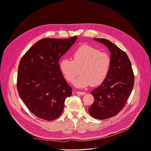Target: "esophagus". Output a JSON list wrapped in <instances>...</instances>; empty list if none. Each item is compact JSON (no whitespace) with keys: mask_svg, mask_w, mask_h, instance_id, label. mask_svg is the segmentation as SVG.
I'll return each mask as SVG.
<instances>
[{"mask_svg":"<svg viewBox=\"0 0 151 151\" xmlns=\"http://www.w3.org/2000/svg\"><path fill=\"white\" fill-rule=\"evenodd\" d=\"M76 93L78 94H79V95H84V94H86V93L84 92V91H77Z\"/></svg>","mask_w":151,"mask_h":151,"instance_id":"obj_1","label":"esophagus"}]
</instances>
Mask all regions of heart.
<instances>
[{"mask_svg":"<svg viewBox=\"0 0 151 151\" xmlns=\"http://www.w3.org/2000/svg\"><path fill=\"white\" fill-rule=\"evenodd\" d=\"M72 59H63L60 68L65 79L71 83L80 70L81 75L74 83L78 87L101 84L106 79L111 65L108 53L86 45L76 48L72 53Z\"/></svg>","mask_w":151,"mask_h":151,"instance_id":"1","label":"heart"}]
</instances>
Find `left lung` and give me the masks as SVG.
<instances>
[{
    "label": "left lung",
    "mask_w": 151,
    "mask_h": 151,
    "mask_svg": "<svg viewBox=\"0 0 151 151\" xmlns=\"http://www.w3.org/2000/svg\"><path fill=\"white\" fill-rule=\"evenodd\" d=\"M110 51L111 65L106 79L91 91L94 101L88 111L91 117L102 120L117 115L126 105L134 84V75L127 54L104 38H94Z\"/></svg>",
    "instance_id": "8db88e82"
}]
</instances>
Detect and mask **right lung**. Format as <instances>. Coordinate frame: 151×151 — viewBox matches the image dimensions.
<instances>
[{
  "label": "right lung",
  "instance_id": "1",
  "mask_svg": "<svg viewBox=\"0 0 151 151\" xmlns=\"http://www.w3.org/2000/svg\"><path fill=\"white\" fill-rule=\"evenodd\" d=\"M76 38L40 40L20 60L18 93L29 110L38 118L48 121L58 118L65 99L72 95V88L64 78L58 62Z\"/></svg>",
  "mask_w": 151,
  "mask_h": 151
}]
</instances>
